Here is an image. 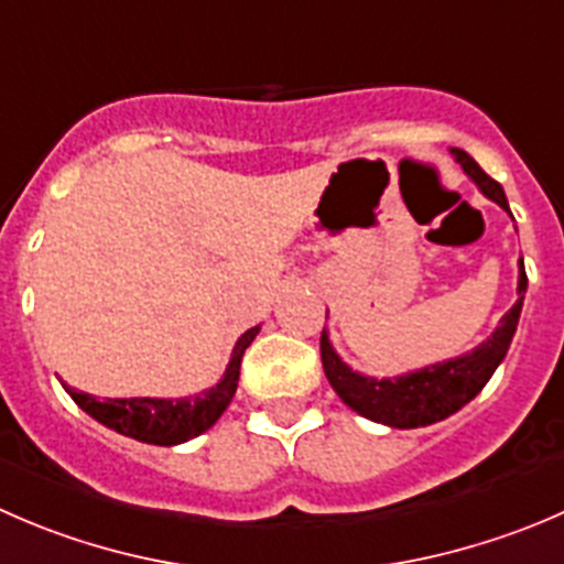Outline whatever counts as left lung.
<instances>
[{
	"label": "left lung",
	"instance_id": "1",
	"mask_svg": "<svg viewBox=\"0 0 564 564\" xmlns=\"http://www.w3.org/2000/svg\"><path fill=\"white\" fill-rule=\"evenodd\" d=\"M457 165L466 171V176L482 189L485 198L496 200L505 212H510L507 195L499 182L488 176L466 151L452 149ZM527 270L518 272V300L505 316H501L499 327L488 336V341L479 344L471 352L460 355V358L444 360V364L424 366V369L408 371L399 377H366L349 369L333 349L327 330H322L319 349H322V366L330 380L333 391L341 397L344 404L360 413L364 419L377 421V424H388L397 430H413L427 427L435 421L446 419V415L457 413L463 404L471 402L485 382L494 377L496 366L505 360L507 349H510L512 336H516L518 319H521L523 294H527Z\"/></svg>",
	"mask_w": 564,
	"mask_h": 564
}]
</instances>
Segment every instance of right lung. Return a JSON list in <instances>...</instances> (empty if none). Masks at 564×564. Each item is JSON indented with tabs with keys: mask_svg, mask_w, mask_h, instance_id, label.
Wrapping results in <instances>:
<instances>
[{
	"mask_svg": "<svg viewBox=\"0 0 564 564\" xmlns=\"http://www.w3.org/2000/svg\"><path fill=\"white\" fill-rule=\"evenodd\" d=\"M261 327H250L239 336L237 347H234L228 369L217 386L206 388V391L195 393V397L182 399H151V397H134V399H104L98 402L93 393H82L76 388L65 386L76 404L85 410L87 415L104 424V427L115 430L120 435H129L134 441L154 446H176L189 438H198L200 433L215 424L223 415V410L231 404L234 393H237L239 382V366H242L245 349L250 347Z\"/></svg>",
	"mask_w": 564,
	"mask_h": 564,
	"instance_id": "add662e5",
	"label": "right lung"
}]
</instances>
